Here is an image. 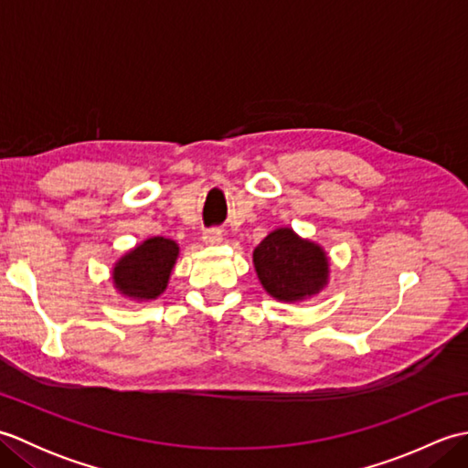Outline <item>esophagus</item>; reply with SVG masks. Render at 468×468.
Returning <instances> with one entry per match:
<instances>
[{
    "mask_svg": "<svg viewBox=\"0 0 468 468\" xmlns=\"http://www.w3.org/2000/svg\"><path fill=\"white\" fill-rule=\"evenodd\" d=\"M203 241L207 245H218L223 241V231H221V229H217V227L207 229V231L203 233Z\"/></svg>",
    "mask_w": 468,
    "mask_h": 468,
    "instance_id": "esophagus-1",
    "label": "esophagus"
}]
</instances>
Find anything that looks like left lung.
<instances>
[{
  "instance_id": "1",
  "label": "left lung",
  "mask_w": 468,
  "mask_h": 468,
  "mask_svg": "<svg viewBox=\"0 0 468 468\" xmlns=\"http://www.w3.org/2000/svg\"><path fill=\"white\" fill-rule=\"evenodd\" d=\"M253 265L263 290L280 302H302L327 285L330 263L320 245L293 229H275L255 247Z\"/></svg>"
}]
</instances>
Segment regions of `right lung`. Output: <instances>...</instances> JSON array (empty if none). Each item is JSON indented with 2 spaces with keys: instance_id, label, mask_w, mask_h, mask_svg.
<instances>
[{
  "instance_id": "add662e5",
  "label": "right lung",
  "mask_w": 468,
  "mask_h": 468,
  "mask_svg": "<svg viewBox=\"0 0 468 468\" xmlns=\"http://www.w3.org/2000/svg\"><path fill=\"white\" fill-rule=\"evenodd\" d=\"M176 257L178 245L173 239L151 237L116 261L112 270L114 287L136 302L156 300L166 290Z\"/></svg>"
}]
</instances>
